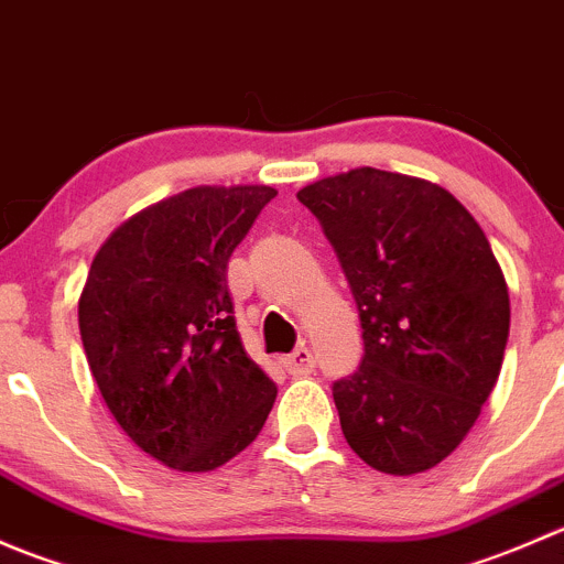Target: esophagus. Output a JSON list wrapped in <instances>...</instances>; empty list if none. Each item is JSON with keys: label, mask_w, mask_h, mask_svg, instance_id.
I'll return each instance as SVG.
<instances>
[{"label": "esophagus", "mask_w": 564, "mask_h": 564, "mask_svg": "<svg viewBox=\"0 0 564 564\" xmlns=\"http://www.w3.org/2000/svg\"><path fill=\"white\" fill-rule=\"evenodd\" d=\"M283 368H286L292 377H305V373H311L316 368L314 351H311L308 346H297L292 355L283 357Z\"/></svg>", "instance_id": "esophagus-1"}]
</instances>
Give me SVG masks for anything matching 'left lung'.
<instances>
[{
	"label": "left lung",
	"mask_w": 564,
	"mask_h": 564,
	"mask_svg": "<svg viewBox=\"0 0 564 564\" xmlns=\"http://www.w3.org/2000/svg\"><path fill=\"white\" fill-rule=\"evenodd\" d=\"M335 248L362 324L360 368L333 384L368 466L417 475L475 425L502 368L510 297L477 220L445 187L362 166L297 193Z\"/></svg>",
	"instance_id": "1"
}]
</instances>
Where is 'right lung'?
I'll return each mask as SVG.
<instances>
[{"label": "right lung", "mask_w": 564, "mask_h": 564, "mask_svg": "<svg viewBox=\"0 0 564 564\" xmlns=\"http://www.w3.org/2000/svg\"><path fill=\"white\" fill-rule=\"evenodd\" d=\"M275 187H191L141 209L89 267L78 329L106 406L144 453L209 471L259 436L278 388L248 357L226 267Z\"/></svg>", "instance_id": "1"}]
</instances>
